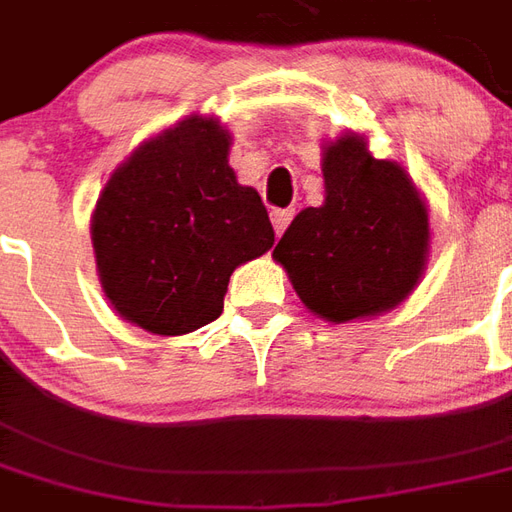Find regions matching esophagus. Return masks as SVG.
<instances>
[{"instance_id": "obj_1", "label": "esophagus", "mask_w": 512, "mask_h": 512, "mask_svg": "<svg viewBox=\"0 0 512 512\" xmlns=\"http://www.w3.org/2000/svg\"><path fill=\"white\" fill-rule=\"evenodd\" d=\"M290 219H293V211L290 208H279V211H271V224H274V233H277V238L285 230H288Z\"/></svg>"}]
</instances>
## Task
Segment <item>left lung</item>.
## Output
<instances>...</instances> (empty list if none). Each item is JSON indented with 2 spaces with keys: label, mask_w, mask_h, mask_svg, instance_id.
<instances>
[{
  "label": "left lung",
  "mask_w": 512,
  "mask_h": 512,
  "mask_svg": "<svg viewBox=\"0 0 512 512\" xmlns=\"http://www.w3.org/2000/svg\"><path fill=\"white\" fill-rule=\"evenodd\" d=\"M321 169L323 205L304 208L271 257L323 321L354 323L395 310L428 268V202L406 167L373 156L359 131L323 142Z\"/></svg>",
  "instance_id": "left-lung-1"
}]
</instances>
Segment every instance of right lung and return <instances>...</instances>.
Instances as JSON below:
<instances>
[{"instance_id":"1","label":"right lung","mask_w":512,"mask_h":512,"mask_svg":"<svg viewBox=\"0 0 512 512\" xmlns=\"http://www.w3.org/2000/svg\"><path fill=\"white\" fill-rule=\"evenodd\" d=\"M233 134L189 115L117 164L98 194V279L123 321L161 337L197 332L224 310L238 266L266 255L274 227L260 194L230 167Z\"/></svg>"}]
</instances>
